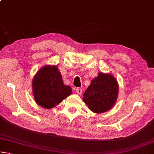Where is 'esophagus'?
<instances>
[{
    "mask_svg": "<svg viewBox=\"0 0 154 154\" xmlns=\"http://www.w3.org/2000/svg\"><path fill=\"white\" fill-rule=\"evenodd\" d=\"M75 91H76V92L79 95L82 94V88H77L76 90H75Z\"/></svg>",
    "mask_w": 154,
    "mask_h": 154,
    "instance_id": "esophagus-1",
    "label": "esophagus"
}]
</instances>
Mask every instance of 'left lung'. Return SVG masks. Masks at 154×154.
I'll use <instances>...</instances> for the list:
<instances>
[{
  "label": "left lung",
  "mask_w": 154,
  "mask_h": 154,
  "mask_svg": "<svg viewBox=\"0 0 154 154\" xmlns=\"http://www.w3.org/2000/svg\"><path fill=\"white\" fill-rule=\"evenodd\" d=\"M118 81L110 73L99 72L83 94V100L90 110L103 113L113 107L118 97Z\"/></svg>",
  "instance_id": "1"
}]
</instances>
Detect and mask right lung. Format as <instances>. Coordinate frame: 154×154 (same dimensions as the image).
Instances as JSON below:
<instances>
[{
  "instance_id": "1",
  "label": "right lung",
  "mask_w": 154,
  "mask_h": 154,
  "mask_svg": "<svg viewBox=\"0 0 154 154\" xmlns=\"http://www.w3.org/2000/svg\"><path fill=\"white\" fill-rule=\"evenodd\" d=\"M32 94L37 105L50 109L72 94L71 88L64 84L56 65H45L36 72L32 82Z\"/></svg>"
}]
</instances>
